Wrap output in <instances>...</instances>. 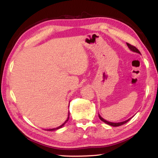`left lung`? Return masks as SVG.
<instances>
[{
    "mask_svg": "<svg viewBox=\"0 0 158 158\" xmlns=\"http://www.w3.org/2000/svg\"><path fill=\"white\" fill-rule=\"evenodd\" d=\"M126 44H127V47H128L129 48V49L131 50V51H132V52H136V53H140V52H139V50L137 49L136 47H135V46H133V45H130V44H129V43H126ZM98 117H99V118H100V119L101 120V121H102L103 122H105V123H106V124H108V125H109V126H114V127H117V126H122V125H123V124H125V123H126L127 122H128V121L132 118V117H131V118H130V119H128L127 120H126V121H124V122H118V123H113V122H108V121H106V120H105V119H103L102 117L100 116L99 114H98Z\"/></svg>",
    "mask_w": 158,
    "mask_h": 158,
    "instance_id": "8db88e82",
    "label": "left lung"
}]
</instances>
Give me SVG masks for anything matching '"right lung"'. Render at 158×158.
Wrapping results in <instances>:
<instances>
[{
	"label": "right lung",
	"mask_w": 158,
	"mask_h": 158,
	"mask_svg": "<svg viewBox=\"0 0 158 158\" xmlns=\"http://www.w3.org/2000/svg\"><path fill=\"white\" fill-rule=\"evenodd\" d=\"M69 116H68V118H67V119L65 121V122L63 124H62L61 126H60L59 127H56V128H52V129H48V130H48V131H53V130H58V129H60V128H61V127L64 125V124L68 122V120H69Z\"/></svg>",
	"instance_id": "1"
}]
</instances>
